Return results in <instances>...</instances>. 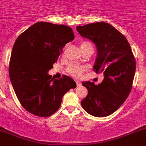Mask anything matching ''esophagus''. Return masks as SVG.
Here are the masks:
<instances>
[{
  "label": "esophagus",
  "instance_id": "esophagus-1",
  "mask_svg": "<svg viewBox=\"0 0 146 146\" xmlns=\"http://www.w3.org/2000/svg\"><path fill=\"white\" fill-rule=\"evenodd\" d=\"M76 84H77V86H81V82L79 81V80H76Z\"/></svg>",
  "mask_w": 146,
  "mask_h": 146
}]
</instances>
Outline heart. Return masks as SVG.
<instances>
[{
  "label": "heart",
  "instance_id": "1",
  "mask_svg": "<svg viewBox=\"0 0 146 146\" xmlns=\"http://www.w3.org/2000/svg\"><path fill=\"white\" fill-rule=\"evenodd\" d=\"M80 48L82 50H89V49L93 50V47H92V44L89 42H83L80 44ZM66 70H67L68 74H70L73 77H75V78H78L81 75L83 72L84 71V68L83 66H79V65L72 63V64L68 65Z\"/></svg>",
  "mask_w": 146,
  "mask_h": 146
}]
</instances>
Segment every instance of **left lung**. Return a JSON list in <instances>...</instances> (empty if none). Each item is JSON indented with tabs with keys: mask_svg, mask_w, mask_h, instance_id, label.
Listing matches in <instances>:
<instances>
[{
	"mask_svg": "<svg viewBox=\"0 0 146 146\" xmlns=\"http://www.w3.org/2000/svg\"><path fill=\"white\" fill-rule=\"evenodd\" d=\"M77 31L96 44L98 56L93 70L104 75L98 85L90 81L82 83L88 95L81 105L90 115L108 116L117 110L129 96L135 74V58L127 38L108 23L78 26Z\"/></svg>",
	"mask_w": 146,
	"mask_h": 146,
	"instance_id": "left-lung-1",
	"label": "left lung"
}]
</instances>
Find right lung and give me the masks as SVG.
I'll list each match as a JSON object with an SVG mask.
<instances>
[{
	"label": "right lung",
	"instance_id": "1",
	"mask_svg": "<svg viewBox=\"0 0 146 146\" xmlns=\"http://www.w3.org/2000/svg\"><path fill=\"white\" fill-rule=\"evenodd\" d=\"M74 38L71 27L44 21L33 25L17 38L9 60V78L20 104L31 114L50 116L60 108L65 94L76 87L68 76L58 80L48 74L65 45Z\"/></svg>",
	"mask_w": 146,
	"mask_h": 146
}]
</instances>
